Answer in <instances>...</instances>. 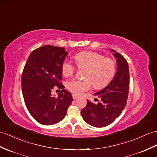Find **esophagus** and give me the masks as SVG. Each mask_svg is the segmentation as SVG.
Instances as JSON below:
<instances>
[{"label": "esophagus", "mask_w": 157, "mask_h": 157, "mask_svg": "<svg viewBox=\"0 0 157 157\" xmlns=\"http://www.w3.org/2000/svg\"><path fill=\"white\" fill-rule=\"evenodd\" d=\"M72 98H73L74 100H75V99H76V98H78V96H76V95L75 94H72Z\"/></svg>", "instance_id": "esophagus-1"}]
</instances>
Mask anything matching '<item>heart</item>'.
Listing matches in <instances>:
<instances>
[{
  "mask_svg": "<svg viewBox=\"0 0 157 157\" xmlns=\"http://www.w3.org/2000/svg\"><path fill=\"white\" fill-rule=\"evenodd\" d=\"M75 60L78 68H85L83 73L85 79H71L66 84L68 90L75 94L81 95L84 92L89 90L90 82L95 89L105 87L115 75V61L113 59L106 58L100 53L82 51L75 56ZM76 68L75 64L67 59L61 65V71L66 77L73 75Z\"/></svg>",
  "mask_w": 157,
  "mask_h": 157,
  "instance_id": "1",
  "label": "heart"
}]
</instances>
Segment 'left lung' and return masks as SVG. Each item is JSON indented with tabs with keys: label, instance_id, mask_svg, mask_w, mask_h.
Instances as JSON below:
<instances>
[{
	"label": "left lung",
	"instance_id": "8db88e82",
	"mask_svg": "<svg viewBox=\"0 0 157 157\" xmlns=\"http://www.w3.org/2000/svg\"><path fill=\"white\" fill-rule=\"evenodd\" d=\"M117 58V71L109 85L94 95L101 101L94 104L87 101L81 110L84 121L94 127H105L120 116L127 102L129 89V70L127 61L120 53L112 50Z\"/></svg>",
	"mask_w": 157,
	"mask_h": 157
}]
</instances>
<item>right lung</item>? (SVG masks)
<instances>
[{"instance_id":"obj_1","label":"right lung","mask_w":157,"mask_h":157,"mask_svg":"<svg viewBox=\"0 0 157 157\" xmlns=\"http://www.w3.org/2000/svg\"><path fill=\"white\" fill-rule=\"evenodd\" d=\"M68 52L63 47L45 45L30 53L21 77L22 92L29 113L39 123L52 125L66 116L72 99L64 89L61 65ZM56 86L62 90L58 98L52 90Z\"/></svg>"}]
</instances>
